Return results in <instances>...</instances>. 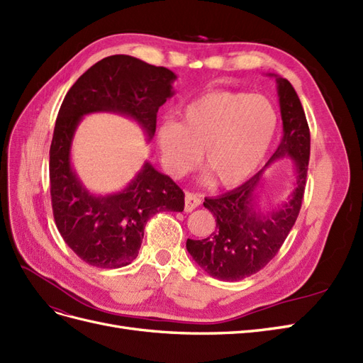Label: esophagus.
I'll return each instance as SVG.
<instances>
[{
  "mask_svg": "<svg viewBox=\"0 0 363 363\" xmlns=\"http://www.w3.org/2000/svg\"><path fill=\"white\" fill-rule=\"evenodd\" d=\"M200 204H201V199L199 194L186 192V195H184V211L186 212H192L194 208H196Z\"/></svg>",
  "mask_w": 363,
  "mask_h": 363,
  "instance_id": "esophagus-1",
  "label": "esophagus"
}]
</instances>
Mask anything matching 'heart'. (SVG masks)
Here are the masks:
<instances>
[{"instance_id":"b5f03b06","label":"heart","mask_w":363,"mask_h":363,"mask_svg":"<svg viewBox=\"0 0 363 363\" xmlns=\"http://www.w3.org/2000/svg\"><path fill=\"white\" fill-rule=\"evenodd\" d=\"M276 125V112L265 98L216 91L186 104L180 123H162L156 139L163 167L175 177L195 167L201 150V164L213 182L235 188L259 168Z\"/></svg>"}]
</instances>
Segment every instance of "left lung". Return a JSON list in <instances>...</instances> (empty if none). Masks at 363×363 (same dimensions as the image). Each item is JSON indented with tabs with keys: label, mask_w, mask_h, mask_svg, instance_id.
I'll use <instances>...</instances> for the list:
<instances>
[{
	"label": "left lung",
	"mask_w": 363,
	"mask_h": 363,
	"mask_svg": "<svg viewBox=\"0 0 363 363\" xmlns=\"http://www.w3.org/2000/svg\"><path fill=\"white\" fill-rule=\"evenodd\" d=\"M276 80L283 138L265 167L274 160L291 157L297 168V188L288 203L267 216L257 211L254 201L262 169L236 189L204 200V207L216 218V228L206 239H188L186 248L208 276L218 280L238 281L265 268L300 213L311 157V131L292 84L281 77Z\"/></svg>",
	"instance_id": "8db88e82"
}]
</instances>
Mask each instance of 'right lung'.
Returning <instances> with one entry per match:
<instances>
[{
    "label": "right lung",
    "mask_w": 363,
    "mask_h": 363,
    "mask_svg": "<svg viewBox=\"0 0 363 363\" xmlns=\"http://www.w3.org/2000/svg\"><path fill=\"white\" fill-rule=\"evenodd\" d=\"M172 71L116 54L87 69L60 106L50 147L52 215L65 242L96 268H121L138 256L148 219L157 212H183L184 194L148 162L124 191L92 195L71 167V144L82 118L113 112L155 136L157 111L174 95Z\"/></svg>",
    "instance_id": "add662e5"
}]
</instances>
